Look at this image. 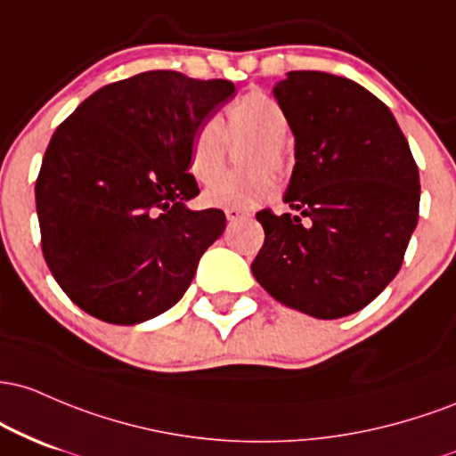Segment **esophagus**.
Here are the masks:
<instances>
[{"mask_svg":"<svg viewBox=\"0 0 456 456\" xmlns=\"http://www.w3.org/2000/svg\"><path fill=\"white\" fill-rule=\"evenodd\" d=\"M226 217L230 224H234V222H239V219L248 217V213L241 211V208H226Z\"/></svg>","mask_w":456,"mask_h":456,"instance_id":"1","label":"esophagus"}]
</instances>
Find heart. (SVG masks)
Returning <instances> with one entry per match:
<instances>
[{
  "mask_svg": "<svg viewBox=\"0 0 456 456\" xmlns=\"http://www.w3.org/2000/svg\"><path fill=\"white\" fill-rule=\"evenodd\" d=\"M286 133L289 116L282 105L265 92H248L232 101L224 111V126L217 120H204L193 131L189 146V170L193 178L202 185L216 181L204 191V202L241 211L269 202L275 196V178L268 170L284 174L289 166L284 148ZM228 141L253 142L244 158V167L250 172L220 179Z\"/></svg>",
  "mask_w": 456,
  "mask_h": 456,
  "instance_id": "heart-1",
  "label": "heart"
}]
</instances>
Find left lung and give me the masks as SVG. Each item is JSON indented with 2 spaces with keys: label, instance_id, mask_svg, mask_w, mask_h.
I'll return each mask as SVG.
<instances>
[{
  "label": "left lung",
  "instance_id": "8db88e82",
  "mask_svg": "<svg viewBox=\"0 0 456 456\" xmlns=\"http://www.w3.org/2000/svg\"><path fill=\"white\" fill-rule=\"evenodd\" d=\"M273 94L295 135L284 196L295 213H256L265 243L252 273L289 308L349 316L401 269L418 224V166L386 103L346 77L290 70Z\"/></svg>",
  "mask_w": 456,
  "mask_h": 456
}]
</instances>
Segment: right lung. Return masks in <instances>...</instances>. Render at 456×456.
I'll return each instance as SVG.
<instances>
[{
    "instance_id": "1",
    "label": "right lung",
    "mask_w": 456,
    "mask_h": 456,
    "mask_svg": "<svg viewBox=\"0 0 456 456\" xmlns=\"http://www.w3.org/2000/svg\"><path fill=\"white\" fill-rule=\"evenodd\" d=\"M228 79L148 70L103 86L51 137L36 178L40 245L60 289L105 323L170 310L222 237L219 208L191 211L193 131L228 99Z\"/></svg>"
}]
</instances>
